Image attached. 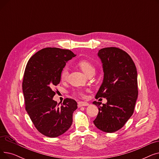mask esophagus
I'll return each mask as SVG.
<instances>
[{"label": "esophagus", "instance_id": "obj_1", "mask_svg": "<svg viewBox=\"0 0 159 159\" xmlns=\"http://www.w3.org/2000/svg\"><path fill=\"white\" fill-rule=\"evenodd\" d=\"M89 106V103L86 102H78V107H80L82 106Z\"/></svg>", "mask_w": 159, "mask_h": 159}]
</instances>
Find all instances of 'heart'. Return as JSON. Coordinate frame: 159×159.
Returning a JSON list of instances; mask_svg holds the SVG:
<instances>
[{
	"mask_svg": "<svg viewBox=\"0 0 159 159\" xmlns=\"http://www.w3.org/2000/svg\"><path fill=\"white\" fill-rule=\"evenodd\" d=\"M79 66L80 68V69L82 70V71L84 72L86 75L89 73V72L95 71V67L94 66L91 64L90 62L86 60H82L79 62ZM68 72H69V68L68 66H65L64 68L62 69L61 77L62 80L66 79V78L68 77ZM77 93L79 94L80 96H84V91L82 90V89H79L77 91Z\"/></svg>",
	"mask_w": 159,
	"mask_h": 159,
	"instance_id": "b5f03b06",
	"label": "heart"
}]
</instances>
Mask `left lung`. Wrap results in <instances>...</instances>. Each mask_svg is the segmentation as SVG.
Returning <instances> with one entry per match:
<instances>
[{"mask_svg": "<svg viewBox=\"0 0 159 159\" xmlns=\"http://www.w3.org/2000/svg\"><path fill=\"white\" fill-rule=\"evenodd\" d=\"M97 56L102 64L104 78L95 98H106L107 102L94 101L98 113L93 121L102 131L113 133L122 128L134 111L138 97L137 71L131 57L123 50L105 48Z\"/></svg>", "mask_w": 159, "mask_h": 159, "instance_id": "obj_1", "label": "left lung"}]
</instances>
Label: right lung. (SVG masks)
Segmentation results:
<instances>
[{"label":"right lung","instance_id":"obj_1","mask_svg":"<svg viewBox=\"0 0 159 159\" xmlns=\"http://www.w3.org/2000/svg\"><path fill=\"white\" fill-rule=\"evenodd\" d=\"M75 56L69 49L44 48L30 58L25 69L22 91L26 110L37 129L46 137L60 136L72 124L77 102L67 98L58 106L53 98L62 69Z\"/></svg>","mask_w":159,"mask_h":159}]
</instances>
